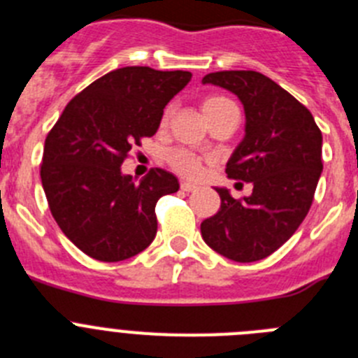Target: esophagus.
<instances>
[{
  "label": "esophagus",
  "mask_w": 358,
  "mask_h": 358,
  "mask_svg": "<svg viewBox=\"0 0 358 358\" xmlns=\"http://www.w3.org/2000/svg\"><path fill=\"white\" fill-rule=\"evenodd\" d=\"M181 189H182V192H195V189H197V185H194V182L182 181L181 182Z\"/></svg>",
  "instance_id": "obj_1"
}]
</instances>
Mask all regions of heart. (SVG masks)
<instances>
[{"mask_svg":"<svg viewBox=\"0 0 358 358\" xmlns=\"http://www.w3.org/2000/svg\"><path fill=\"white\" fill-rule=\"evenodd\" d=\"M235 103L231 102L229 98L226 96H210L202 102V110L206 118H211V116L218 115L226 109H235ZM173 113V107L169 106L163 113V123H166L170 120ZM169 163L177 173H181L185 177H197L201 173L202 169V159L194 154V152L185 150V148H176L169 154Z\"/></svg>","mask_w":358,"mask_h":358,"instance_id":"obj_1","label":"heart"}]
</instances>
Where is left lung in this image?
<instances>
[{
    "label": "left lung",
    "mask_w": 358,
    "mask_h": 358,
    "mask_svg": "<svg viewBox=\"0 0 358 358\" xmlns=\"http://www.w3.org/2000/svg\"><path fill=\"white\" fill-rule=\"evenodd\" d=\"M202 84L220 85L240 98L245 136L226 173L252 185L243 199L215 188L220 210L201 224L202 238L233 262L264 260L296 233L312 206L322 172V134L312 113L262 73L217 71Z\"/></svg>",
    "instance_id": "left-lung-1"
}]
</instances>
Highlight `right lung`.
Segmentation results:
<instances>
[{
	"label": "right lung",
	"instance_id": "obj_1",
	"mask_svg": "<svg viewBox=\"0 0 358 358\" xmlns=\"http://www.w3.org/2000/svg\"><path fill=\"white\" fill-rule=\"evenodd\" d=\"M189 78L181 69H115L73 98L46 136L41 181L50 211L94 260H127L156 236V204L179 189L177 177L152 169L136 185L120 166L134 145L156 134L164 106Z\"/></svg>",
	"mask_w": 358,
	"mask_h": 358
}]
</instances>
